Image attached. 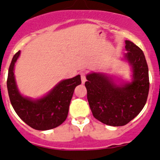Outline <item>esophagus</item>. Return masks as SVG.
<instances>
[{
	"mask_svg": "<svg viewBox=\"0 0 160 160\" xmlns=\"http://www.w3.org/2000/svg\"><path fill=\"white\" fill-rule=\"evenodd\" d=\"M80 76H81L82 83H84V82H85L86 80V73L83 72V71H82V72L80 73Z\"/></svg>",
	"mask_w": 160,
	"mask_h": 160,
	"instance_id": "esophagus-1",
	"label": "esophagus"
}]
</instances>
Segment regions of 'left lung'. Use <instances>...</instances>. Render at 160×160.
Masks as SVG:
<instances>
[{"label":"left lung","mask_w":160,"mask_h":160,"mask_svg":"<svg viewBox=\"0 0 160 160\" xmlns=\"http://www.w3.org/2000/svg\"><path fill=\"white\" fill-rule=\"evenodd\" d=\"M126 58L133 69L134 80L116 86L104 74L86 76L87 99L95 119L106 125L121 126L133 120L144 107L149 92L148 66L144 52L130 40L126 41Z\"/></svg>","instance_id":"1"}]
</instances>
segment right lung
<instances>
[{
  "label": "right lung",
  "instance_id": "1",
  "mask_svg": "<svg viewBox=\"0 0 160 160\" xmlns=\"http://www.w3.org/2000/svg\"><path fill=\"white\" fill-rule=\"evenodd\" d=\"M20 51L14 55L8 71L7 85L14 111L29 126L37 130H48L60 126L66 120L70 102L77 86L81 84L80 75L62 80L48 95L37 101L24 98L19 94L13 69Z\"/></svg>",
  "mask_w": 160,
  "mask_h": 160
}]
</instances>
